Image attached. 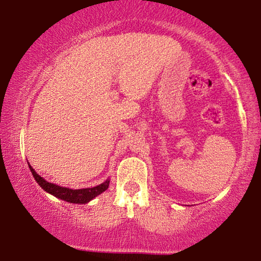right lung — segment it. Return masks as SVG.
Masks as SVG:
<instances>
[{
	"label": "right lung",
	"instance_id": "1",
	"mask_svg": "<svg viewBox=\"0 0 261 261\" xmlns=\"http://www.w3.org/2000/svg\"><path fill=\"white\" fill-rule=\"evenodd\" d=\"M30 165V164H28ZM30 170L32 174H33L34 179L37 180V183L40 185V187L44 189L46 192L55 196V197L63 199V201L70 202V203H80V204H85V203L90 202L92 198H95L96 196L102 194L103 191H106L109 187V179L103 181L102 184L97 185V187L94 188H87V189H77V190H73V189L59 187V185L48 183L47 180H45L44 178L35 172L33 167L30 165Z\"/></svg>",
	"mask_w": 261,
	"mask_h": 261
}]
</instances>
